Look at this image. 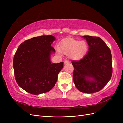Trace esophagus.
<instances>
[{"instance_id": "obj_1", "label": "esophagus", "mask_w": 123, "mask_h": 123, "mask_svg": "<svg viewBox=\"0 0 123 123\" xmlns=\"http://www.w3.org/2000/svg\"><path fill=\"white\" fill-rule=\"evenodd\" d=\"M69 63V61L68 60H66V61H64V64H68Z\"/></svg>"}]
</instances>
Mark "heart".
Here are the masks:
<instances>
[{
	"label": "heart",
	"instance_id": "heart-1",
	"mask_svg": "<svg viewBox=\"0 0 123 123\" xmlns=\"http://www.w3.org/2000/svg\"><path fill=\"white\" fill-rule=\"evenodd\" d=\"M88 49L87 42L79 41L72 38H68L60 44V51L65 55H69L72 60L78 61L84 57Z\"/></svg>",
	"mask_w": 123,
	"mask_h": 123
}]
</instances>
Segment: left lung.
Listing matches in <instances>:
<instances>
[{"mask_svg":"<svg viewBox=\"0 0 123 123\" xmlns=\"http://www.w3.org/2000/svg\"><path fill=\"white\" fill-rule=\"evenodd\" d=\"M89 45L87 54L79 60L73 61V80L80 91L97 92L107 85L112 76L111 53L100 37L82 36Z\"/></svg>","mask_w":123,"mask_h":123,"instance_id":"obj_1","label":"left lung"}]
</instances>
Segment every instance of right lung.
<instances>
[{
	"label": "right lung",
	"mask_w": 123,
	"mask_h": 123,
	"mask_svg": "<svg viewBox=\"0 0 123 123\" xmlns=\"http://www.w3.org/2000/svg\"><path fill=\"white\" fill-rule=\"evenodd\" d=\"M55 37L42 35L24 41L14 57L15 77L19 87L33 95L50 91L55 85L63 62L52 63L51 56L55 49L51 46Z\"/></svg>",
	"instance_id": "1"
}]
</instances>
